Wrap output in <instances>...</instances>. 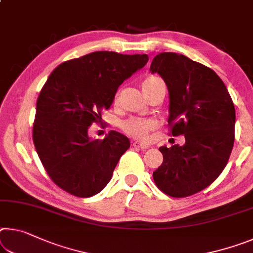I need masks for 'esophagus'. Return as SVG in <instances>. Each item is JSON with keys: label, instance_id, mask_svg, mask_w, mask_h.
<instances>
[{"label": "esophagus", "instance_id": "obj_1", "mask_svg": "<svg viewBox=\"0 0 253 253\" xmlns=\"http://www.w3.org/2000/svg\"><path fill=\"white\" fill-rule=\"evenodd\" d=\"M131 146L135 147V148H141V150H145V148L148 147V145H146V144H143V143L138 142V141L131 142Z\"/></svg>", "mask_w": 253, "mask_h": 253}]
</instances>
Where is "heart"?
I'll use <instances>...</instances> for the list:
<instances>
[{"instance_id":"obj_1","label":"heart","mask_w":253,"mask_h":253,"mask_svg":"<svg viewBox=\"0 0 253 253\" xmlns=\"http://www.w3.org/2000/svg\"><path fill=\"white\" fill-rule=\"evenodd\" d=\"M161 82L163 81L160 78H158V76H148L147 79H145V81L143 82V89L153 86L155 84L161 83ZM117 98H118V94L117 97H116V99ZM154 126H155V123L152 122V120L137 118V117L128 118L120 123V128H122L126 134L139 139H145L147 137L148 131L153 129Z\"/></svg>"}]
</instances>
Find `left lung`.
Returning a JSON list of instances; mask_svg holds the SVG:
<instances>
[{
	"mask_svg": "<svg viewBox=\"0 0 253 253\" xmlns=\"http://www.w3.org/2000/svg\"><path fill=\"white\" fill-rule=\"evenodd\" d=\"M150 71L169 90L172 136L186 143L162 146L163 163L153 172L158 188L171 197H188L213 183L225 168L234 144L235 109L215 72L181 54L161 53Z\"/></svg>",
	"mask_w": 253,
	"mask_h": 253,
	"instance_id": "obj_1",
	"label": "left lung"
}]
</instances>
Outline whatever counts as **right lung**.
I'll return each mask as SVG.
<instances>
[{
  "label": "right lung",
  "instance_id": "right-lung-1",
  "mask_svg": "<svg viewBox=\"0 0 253 253\" xmlns=\"http://www.w3.org/2000/svg\"><path fill=\"white\" fill-rule=\"evenodd\" d=\"M147 61L146 54L94 51L51 72L36 105L33 139L48 175L63 190L86 198L110 181L129 139L115 130L91 139L87 130L109 109L120 84Z\"/></svg>",
  "mask_w": 253,
  "mask_h": 253
}]
</instances>
